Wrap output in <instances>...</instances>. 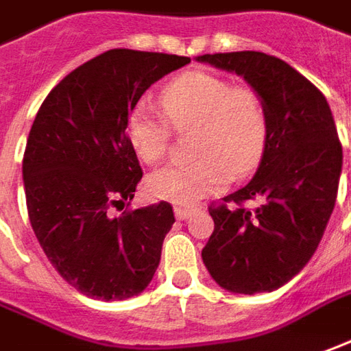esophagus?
<instances>
[{"label":"esophagus","instance_id":"esophagus-1","mask_svg":"<svg viewBox=\"0 0 351 351\" xmlns=\"http://www.w3.org/2000/svg\"><path fill=\"white\" fill-rule=\"evenodd\" d=\"M173 212H176V217H178L180 221H183V219H187V217H189L191 214L195 212V208H181V206H178V208H176V210H173Z\"/></svg>","mask_w":351,"mask_h":351}]
</instances>
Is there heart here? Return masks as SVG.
I'll return each mask as SVG.
<instances>
[{
	"label": "heart",
	"mask_w": 351,
	"mask_h": 351,
	"mask_svg": "<svg viewBox=\"0 0 351 351\" xmlns=\"http://www.w3.org/2000/svg\"><path fill=\"white\" fill-rule=\"evenodd\" d=\"M169 118L137 105L128 118V139L145 164H158L170 149L171 128L193 130L195 160L168 166L149 178L152 197L180 206L197 204L226 189L231 173L245 178L262 162L271 132L269 108L252 86H233L204 70H189L164 84L158 93Z\"/></svg>",
	"instance_id": "b5f03b06"
}]
</instances>
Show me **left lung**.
<instances>
[{"mask_svg":"<svg viewBox=\"0 0 351 351\" xmlns=\"http://www.w3.org/2000/svg\"><path fill=\"white\" fill-rule=\"evenodd\" d=\"M197 60L243 76L262 93L271 118L256 176L223 204L208 208L214 233L202 248V262L229 292L277 291L309 262L335 210L342 171L335 118L325 95L277 57L235 51ZM246 199L258 206L243 207Z\"/></svg>","mask_w":351,"mask_h":351,"instance_id":"left-lung-1","label":"left lung"}]
</instances>
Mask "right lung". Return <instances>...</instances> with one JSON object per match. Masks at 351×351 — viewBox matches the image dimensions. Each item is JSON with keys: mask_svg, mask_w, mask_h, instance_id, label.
Returning <instances> with one entry per match:
<instances>
[{"mask_svg": "<svg viewBox=\"0 0 351 351\" xmlns=\"http://www.w3.org/2000/svg\"><path fill=\"white\" fill-rule=\"evenodd\" d=\"M189 57L110 49L60 80L40 106L23 160L26 208L38 243L64 281L114 302L149 287L176 217L168 202L110 210L134 199L143 171L128 118L162 76ZM130 204V202H128Z\"/></svg>", "mask_w": 351, "mask_h": 351, "instance_id": "add662e5", "label": "right lung"}]
</instances>
